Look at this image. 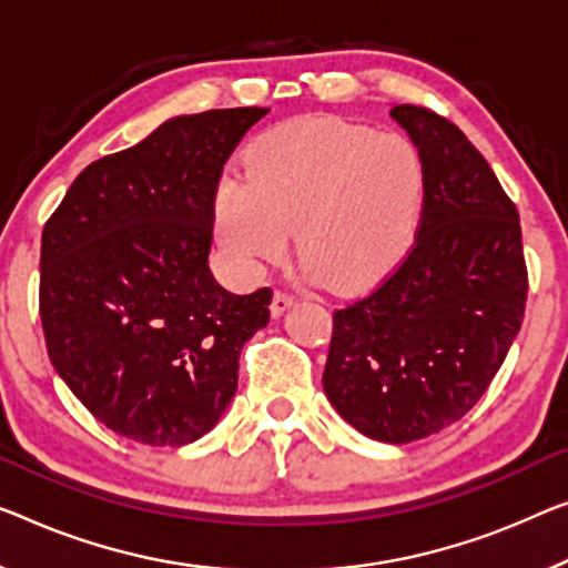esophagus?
<instances>
[{
	"label": "esophagus",
	"instance_id": "34e87169",
	"mask_svg": "<svg viewBox=\"0 0 568 568\" xmlns=\"http://www.w3.org/2000/svg\"><path fill=\"white\" fill-rule=\"evenodd\" d=\"M293 306V295H287L283 291H277L273 295V303H270V313H273V318H281L283 313Z\"/></svg>",
	"mask_w": 568,
	"mask_h": 568
}]
</instances>
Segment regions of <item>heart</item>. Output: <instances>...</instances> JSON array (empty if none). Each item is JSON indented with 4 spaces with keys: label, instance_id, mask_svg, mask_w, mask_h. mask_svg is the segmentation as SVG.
<instances>
[{
    "label": "heart",
    "instance_id": "obj_1",
    "mask_svg": "<svg viewBox=\"0 0 568 568\" xmlns=\"http://www.w3.org/2000/svg\"><path fill=\"white\" fill-rule=\"evenodd\" d=\"M418 145L336 116L277 124L252 142L244 175L214 193V232L244 273L295 247L306 270L338 293L383 283L410 255L426 209Z\"/></svg>",
    "mask_w": 568,
    "mask_h": 568
}]
</instances>
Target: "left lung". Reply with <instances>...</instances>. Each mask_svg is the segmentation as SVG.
<instances>
[{"instance_id": "1", "label": "left lung", "mask_w": 568, "mask_h": 568, "mask_svg": "<svg viewBox=\"0 0 568 568\" xmlns=\"http://www.w3.org/2000/svg\"><path fill=\"white\" fill-rule=\"evenodd\" d=\"M390 116L426 160V209L403 265L334 313L324 393L359 434L410 444L485 395L520 332L528 270L518 209L467 134L423 106Z\"/></svg>"}]
</instances>
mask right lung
I'll list each match as a JSON object with an SVG mask.
<instances>
[{"instance_id":"add662e5","label":"right lung","mask_w":568,"mask_h":568,"mask_svg":"<svg viewBox=\"0 0 568 568\" xmlns=\"http://www.w3.org/2000/svg\"><path fill=\"white\" fill-rule=\"evenodd\" d=\"M267 112L173 116L81 171L42 230L50 365L114 434L185 446L230 408L242 346L267 326L273 293L236 295L211 275L214 193Z\"/></svg>"}]
</instances>
